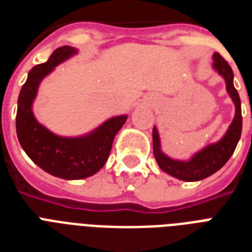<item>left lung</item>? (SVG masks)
Returning <instances> with one entry per match:
<instances>
[{"instance_id":"8db88e82","label":"left lung","mask_w":252,"mask_h":252,"mask_svg":"<svg viewBox=\"0 0 252 252\" xmlns=\"http://www.w3.org/2000/svg\"><path fill=\"white\" fill-rule=\"evenodd\" d=\"M213 68L225 78L226 90L235 104L234 120L229 126L226 134L219 142L204 148L201 152L195 154L189 161L182 162L171 159L162 153L159 134H158L157 128L156 126L153 128V152L158 166L174 178L186 180V182L201 180L204 178L211 176L216 171H219L233 156L239 138H241V133H242L241 99H239L238 91L235 90L234 84H233V78H234L233 70H231L230 65L227 64V61L217 52L213 55Z\"/></svg>"}]
</instances>
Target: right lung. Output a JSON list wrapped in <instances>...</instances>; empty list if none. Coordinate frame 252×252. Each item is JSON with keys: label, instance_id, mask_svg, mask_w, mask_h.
I'll use <instances>...</instances> for the list:
<instances>
[{"label": "right lung", "instance_id": "1", "mask_svg": "<svg viewBox=\"0 0 252 252\" xmlns=\"http://www.w3.org/2000/svg\"><path fill=\"white\" fill-rule=\"evenodd\" d=\"M74 53L77 49L64 45L55 49L47 63L33 66L21 89L17 110V136L26 154L48 174L69 180L94 175L104 166L115 136L126 120V115L112 118L90 134L74 138L56 136L36 122L32 102L41 80Z\"/></svg>", "mask_w": 252, "mask_h": 252}]
</instances>
